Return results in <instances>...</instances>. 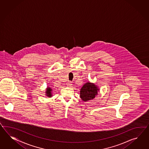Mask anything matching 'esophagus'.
I'll list each match as a JSON object with an SVG mask.
<instances>
[{"label": "esophagus", "mask_w": 149, "mask_h": 149, "mask_svg": "<svg viewBox=\"0 0 149 149\" xmlns=\"http://www.w3.org/2000/svg\"><path fill=\"white\" fill-rule=\"evenodd\" d=\"M67 85L69 86V87H72V82H71V81H68V82H67Z\"/></svg>", "instance_id": "esophagus-1"}]
</instances>
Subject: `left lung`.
Segmentation results:
<instances>
[{
  "mask_svg": "<svg viewBox=\"0 0 149 149\" xmlns=\"http://www.w3.org/2000/svg\"><path fill=\"white\" fill-rule=\"evenodd\" d=\"M98 91L99 89L95 84L88 82L80 90V97L82 101L87 102L94 99L98 94Z\"/></svg>",
  "mask_w": 149,
  "mask_h": 149,
  "instance_id": "1",
  "label": "left lung"
}]
</instances>
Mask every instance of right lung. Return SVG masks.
<instances>
[{"label": "right lung", "instance_id": "obj_1", "mask_svg": "<svg viewBox=\"0 0 149 149\" xmlns=\"http://www.w3.org/2000/svg\"><path fill=\"white\" fill-rule=\"evenodd\" d=\"M52 89H51V87H47L46 89V95L47 97H51L52 96Z\"/></svg>", "mask_w": 149, "mask_h": 149}]
</instances>
